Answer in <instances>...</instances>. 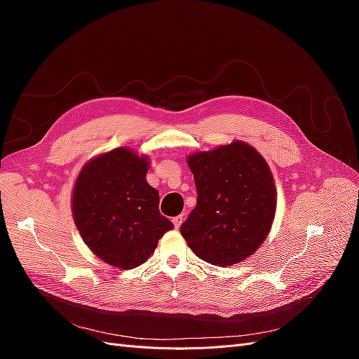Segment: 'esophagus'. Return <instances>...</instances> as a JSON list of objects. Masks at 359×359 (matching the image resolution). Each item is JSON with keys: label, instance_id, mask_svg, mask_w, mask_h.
Wrapping results in <instances>:
<instances>
[{"label": "esophagus", "instance_id": "34e87169", "mask_svg": "<svg viewBox=\"0 0 359 359\" xmlns=\"http://www.w3.org/2000/svg\"><path fill=\"white\" fill-rule=\"evenodd\" d=\"M182 220H184V217H182V215L173 217V219H172V223H173V226H175V229H180V226H181Z\"/></svg>", "mask_w": 359, "mask_h": 359}]
</instances>
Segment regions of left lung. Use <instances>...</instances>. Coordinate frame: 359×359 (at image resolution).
<instances>
[{
  "label": "left lung",
  "mask_w": 359,
  "mask_h": 359,
  "mask_svg": "<svg viewBox=\"0 0 359 359\" xmlns=\"http://www.w3.org/2000/svg\"><path fill=\"white\" fill-rule=\"evenodd\" d=\"M198 203L181 235L205 262L231 266L264 244L273 226L277 190L266 160L241 140L187 157Z\"/></svg>",
  "instance_id": "1"
}]
</instances>
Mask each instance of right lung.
Listing matches in <instances>:
<instances>
[{
    "label": "right lung",
    "instance_id": "right-lung-1",
    "mask_svg": "<svg viewBox=\"0 0 359 359\" xmlns=\"http://www.w3.org/2000/svg\"><path fill=\"white\" fill-rule=\"evenodd\" d=\"M149 160L119 147L88 160L72 193L74 224L107 265L132 269L154 253L173 224L158 211V191L147 182Z\"/></svg>",
    "mask_w": 359,
    "mask_h": 359
}]
</instances>
